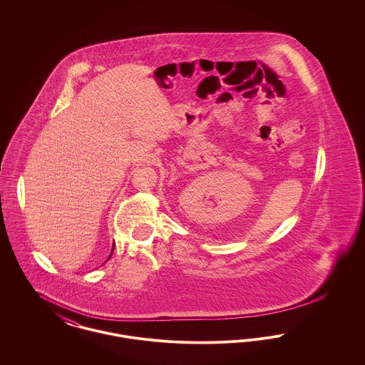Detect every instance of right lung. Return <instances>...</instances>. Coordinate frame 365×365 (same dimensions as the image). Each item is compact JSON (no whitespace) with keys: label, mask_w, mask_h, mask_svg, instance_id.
Instances as JSON below:
<instances>
[{"label":"right lung","mask_w":365,"mask_h":365,"mask_svg":"<svg viewBox=\"0 0 365 365\" xmlns=\"http://www.w3.org/2000/svg\"><path fill=\"white\" fill-rule=\"evenodd\" d=\"M113 249H115V246L112 247V252H110V255H109V257H108V259H110V256H112V253H113Z\"/></svg>","instance_id":"1"}]
</instances>
